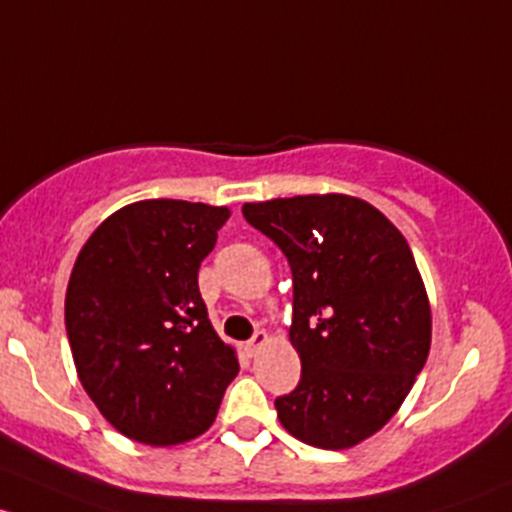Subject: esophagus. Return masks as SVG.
I'll list each match as a JSON object with an SVG mask.
<instances>
[{
  "label": "esophagus",
  "instance_id": "34e87169",
  "mask_svg": "<svg viewBox=\"0 0 512 512\" xmlns=\"http://www.w3.org/2000/svg\"><path fill=\"white\" fill-rule=\"evenodd\" d=\"M266 342H268V335L263 333V330H258V333H256L254 337H251V340L246 342V345H244L246 355H249V357H256L258 352H261V347L266 345Z\"/></svg>",
  "mask_w": 512,
  "mask_h": 512
}]
</instances>
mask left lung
<instances>
[{
	"instance_id": "8db88e82",
	"label": "left lung",
	"mask_w": 512,
	"mask_h": 512,
	"mask_svg": "<svg viewBox=\"0 0 512 512\" xmlns=\"http://www.w3.org/2000/svg\"><path fill=\"white\" fill-rule=\"evenodd\" d=\"M288 258L300 382L276 399L283 429L318 449L377 434L431 347V308L402 231L365 199L305 194L244 204Z\"/></svg>"
}]
</instances>
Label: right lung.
<instances>
[{"label": "right lung", "mask_w": 512, "mask_h": 512, "mask_svg": "<svg viewBox=\"0 0 512 512\" xmlns=\"http://www.w3.org/2000/svg\"><path fill=\"white\" fill-rule=\"evenodd\" d=\"M229 217L226 207L182 199L128 204L93 231L73 263L66 333L78 379L128 439H197L239 374L197 283Z\"/></svg>", "instance_id": "obj_1"}]
</instances>
